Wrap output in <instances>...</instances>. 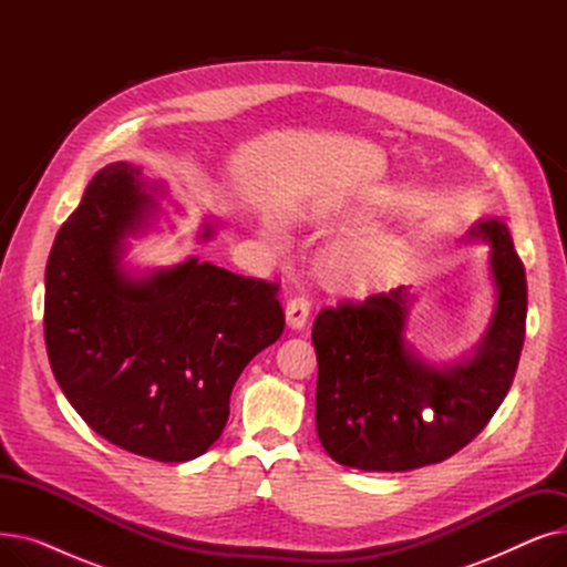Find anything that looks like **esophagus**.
Listing matches in <instances>:
<instances>
[{
  "label": "esophagus",
  "mask_w": 567,
  "mask_h": 567,
  "mask_svg": "<svg viewBox=\"0 0 567 567\" xmlns=\"http://www.w3.org/2000/svg\"><path fill=\"white\" fill-rule=\"evenodd\" d=\"M285 315H287L289 329H296V331L306 329L308 317H310V301L306 299V296H293V299H289V303H287Z\"/></svg>",
  "instance_id": "1"
}]
</instances>
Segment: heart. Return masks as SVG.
Wrapping results in <instances>:
<instances>
[{
    "instance_id": "obj_1",
    "label": "heart",
    "mask_w": 567,
    "mask_h": 567,
    "mask_svg": "<svg viewBox=\"0 0 567 567\" xmlns=\"http://www.w3.org/2000/svg\"><path fill=\"white\" fill-rule=\"evenodd\" d=\"M333 274L340 282L347 285H361L370 278V259L363 252H355V250H340L333 257Z\"/></svg>"
}]
</instances>
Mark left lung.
Instances as JSON below:
<instances>
[{
    "label": "left lung",
    "instance_id": "8db88e82",
    "mask_svg": "<svg viewBox=\"0 0 567 567\" xmlns=\"http://www.w3.org/2000/svg\"><path fill=\"white\" fill-rule=\"evenodd\" d=\"M468 238L492 246L496 308L471 359L434 368L406 340V287L323 308L312 323L317 434L338 464L411 471L449 460L478 436L508 395L526 336V274L501 218Z\"/></svg>",
    "mask_w": 567,
    "mask_h": 567
}]
</instances>
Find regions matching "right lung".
I'll return each mask as SVG.
<instances>
[{"label": "right lung", "instance_id": "right-lung-1", "mask_svg": "<svg viewBox=\"0 0 567 567\" xmlns=\"http://www.w3.org/2000/svg\"><path fill=\"white\" fill-rule=\"evenodd\" d=\"M140 174L131 163L103 167L59 229L45 266V347L96 434L148 460L188 462L223 434L238 374L282 336L285 312L278 285L197 257L128 276L126 236L158 208Z\"/></svg>", "mask_w": 567, "mask_h": 567}]
</instances>
